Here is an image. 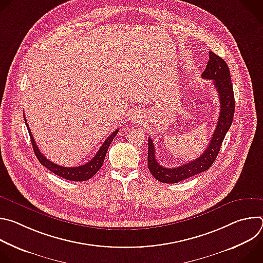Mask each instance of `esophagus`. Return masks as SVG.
<instances>
[{"instance_id":"esophagus-1","label":"esophagus","mask_w":263,"mask_h":263,"mask_svg":"<svg viewBox=\"0 0 263 263\" xmlns=\"http://www.w3.org/2000/svg\"><path fill=\"white\" fill-rule=\"evenodd\" d=\"M131 119H132V121H133L134 123L142 122V118H141V116H140L139 112H135L134 115H132V116H131Z\"/></svg>"}]
</instances>
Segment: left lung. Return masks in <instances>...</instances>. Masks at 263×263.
<instances>
[{
  "label": "left lung",
  "mask_w": 263,
  "mask_h": 263,
  "mask_svg": "<svg viewBox=\"0 0 263 263\" xmlns=\"http://www.w3.org/2000/svg\"><path fill=\"white\" fill-rule=\"evenodd\" d=\"M202 78L212 80L218 93L220 109L214 133L211 137L209 145L199 158L173 168L163 167L158 163L155 157L154 143L151 137H148L147 167L151 174L160 182L178 183L182 180L207 171L218 155L222 140L231 127L234 117L235 101L229 66L222 58L210 51L209 61L205 70L202 72Z\"/></svg>",
  "instance_id": "1"
}]
</instances>
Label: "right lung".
<instances>
[{"label": "right lung", "mask_w": 263, "mask_h": 263, "mask_svg": "<svg viewBox=\"0 0 263 263\" xmlns=\"http://www.w3.org/2000/svg\"><path fill=\"white\" fill-rule=\"evenodd\" d=\"M24 120H25V123L27 125V128H28V131H29V135L31 137V142H32V146H33V149H34V153H35L37 159H39V161L45 167H47L48 170L53 172L55 175H57L59 177H62V178L66 179V180L77 181V182L78 181H86V180L90 179L91 177H93L97 174V172L103 165V162H104V159L106 157V153L108 151V147H109L110 143L112 142V140H114V138L119 133V129H117L114 133H111L109 135V137L103 142V144L101 145V147H100V149L98 151V153L96 154V156L90 161H88L87 163H85L83 165H80V166H76V167H64V166H61V165L53 163L52 161L47 159L42 154L39 146H37V144H36V142H35V140L33 138V135H32L31 130H30V128L28 126V123L26 121V117L25 116H24Z\"/></svg>", "instance_id": "1"}]
</instances>
